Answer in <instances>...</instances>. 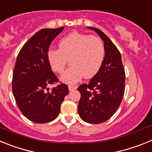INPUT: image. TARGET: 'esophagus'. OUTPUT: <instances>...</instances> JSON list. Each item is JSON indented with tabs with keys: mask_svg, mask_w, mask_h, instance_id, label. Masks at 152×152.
I'll return each instance as SVG.
<instances>
[{
	"mask_svg": "<svg viewBox=\"0 0 152 152\" xmlns=\"http://www.w3.org/2000/svg\"><path fill=\"white\" fill-rule=\"evenodd\" d=\"M77 88L76 86H73V85H69L68 86V89H69L70 91H75V89Z\"/></svg>",
	"mask_w": 152,
	"mask_h": 152,
	"instance_id": "obj_1",
	"label": "esophagus"
}]
</instances>
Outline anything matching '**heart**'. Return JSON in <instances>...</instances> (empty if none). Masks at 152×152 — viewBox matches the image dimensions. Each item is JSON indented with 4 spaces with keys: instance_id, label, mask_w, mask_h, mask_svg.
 I'll return each mask as SVG.
<instances>
[{
    "instance_id": "heart-1",
    "label": "heart",
    "mask_w": 152,
    "mask_h": 152,
    "mask_svg": "<svg viewBox=\"0 0 152 152\" xmlns=\"http://www.w3.org/2000/svg\"><path fill=\"white\" fill-rule=\"evenodd\" d=\"M58 49H50L47 58L55 72L61 74L70 59L71 66L61 77L67 84H75L84 76L91 78L98 73L105 58V45L96 36L75 32L61 39Z\"/></svg>"
}]
</instances>
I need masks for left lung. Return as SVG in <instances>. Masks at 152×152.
Listing matches in <instances>:
<instances>
[{"label": "left lung", "instance_id": "1", "mask_svg": "<svg viewBox=\"0 0 152 152\" xmlns=\"http://www.w3.org/2000/svg\"><path fill=\"white\" fill-rule=\"evenodd\" d=\"M97 33L105 45V58L98 73L77 91L80 99L77 111L82 120L98 124L112 117L119 108L125 92V70L121 54L112 41L100 29L88 27Z\"/></svg>", "mask_w": 152, "mask_h": 152}]
</instances>
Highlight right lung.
<instances>
[{"mask_svg": "<svg viewBox=\"0 0 152 152\" xmlns=\"http://www.w3.org/2000/svg\"><path fill=\"white\" fill-rule=\"evenodd\" d=\"M42 29L33 35L19 52L13 72V94L20 110L30 121L46 123L54 120L68 88L61 84L49 91L48 86L58 81L50 67L47 52L51 42L64 29Z\"/></svg>", "mask_w": 152, "mask_h": 152, "instance_id": "right-lung-1", "label": "right lung"}]
</instances>
